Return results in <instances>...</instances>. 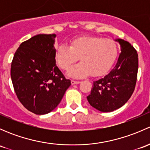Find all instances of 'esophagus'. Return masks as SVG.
Instances as JSON below:
<instances>
[{
    "mask_svg": "<svg viewBox=\"0 0 150 150\" xmlns=\"http://www.w3.org/2000/svg\"><path fill=\"white\" fill-rule=\"evenodd\" d=\"M80 81H73V80H72V81H71V83H72V85H75V84H78V83H80Z\"/></svg>",
    "mask_w": 150,
    "mask_h": 150,
    "instance_id": "1",
    "label": "esophagus"
}]
</instances>
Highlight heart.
<instances>
[{"label": "heart", "instance_id": "b5f03b06", "mask_svg": "<svg viewBox=\"0 0 150 150\" xmlns=\"http://www.w3.org/2000/svg\"><path fill=\"white\" fill-rule=\"evenodd\" d=\"M118 48L112 39L96 36H81L71 41L70 46L62 44L56 47L55 57L63 69L67 70L78 59L81 62L72 67L68 75L83 78L91 74L99 76L107 72L117 57Z\"/></svg>", "mask_w": 150, "mask_h": 150}]
</instances>
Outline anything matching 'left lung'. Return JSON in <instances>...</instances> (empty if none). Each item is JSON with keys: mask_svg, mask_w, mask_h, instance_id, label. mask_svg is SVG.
<instances>
[{"mask_svg": "<svg viewBox=\"0 0 150 150\" xmlns=\"http://www.w3.org/2000/svg\"><path fill=\"white\" fill-rule=\"evenodd\" d=\"M120 45V54L113 69L102 78L93 82L87 96L91 106L103 112H112L128 102L137 83L138 54L128 42L116 39Z\"/></svg>", "mask_w": 150, "mask_h": 150, "instance_id": "8db88e82", "label": "left lung"}]
</instances>
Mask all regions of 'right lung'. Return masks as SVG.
<instances>
[{"label":"right lung","instance_id":"right-lung-1","mask_svg":"<svg viewBox=\"0 0 150 150\" xmlns=\"http://www.w3.org/2000/svg\"><path fill=\"white\" fill-rule=\"evenodd\" d=\"M55 34H39L20 44L11 66L14 91L22 105L45 115L60 103L71 81L56 64Z\"/></svg>","mask_w":150,"mask_h":150}]
</instances>
